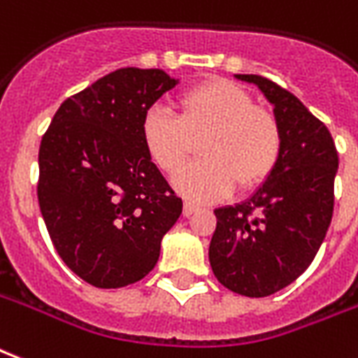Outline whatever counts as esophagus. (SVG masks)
Here are the masks:
<instances>
[{
    "label": "esophagus",
    "instance_id": "obj_1",
    "mask_svg": "<svg viewBox=\"0 0 358 358\" xmlns=\"http://www.w3.org/2000/svg\"><path fill=\"white\" fill-rule=\"evenodd\" d=\"M197 210H199V206L197 205H193V203H184V216H187V218H189L192 214L197 213Z\"/></svg>",
    "mask_w": 358,
    "mask_h": 358
}]
</instances>
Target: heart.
I'll return each mask as SVG.
<instances>
[{
	"mask_svg": "<svg viewBox=\"0 0 358 358\" xmlns=\"http://www.w3.org/2000/svg\"><path fill=\"white\" fill-rule=\"evenodd\" d=\"M178 117L152 106L142 117L140 136L148 157L163 174L178 172L201 142L203 161L180 172L174 186L184 197L210 203L227 197L233 186L248 192L277 169L282 131L273 112L227 79H208L182 92Z\"/></svg>",
	"mask_w": 358,
	"mask_h": 358,
	"instance_id": "heart-1",
	"label": "heart"
}]
</instances>
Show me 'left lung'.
Returning a JSON list of instances; mask_svg holds the SVG:
<instances>
[{"label":"left lung","instance_id":"obj_1","mask_svg":"<svg viewBox=\"0 0 358 358\" xmlns=\"http://www.w3.org/2000/svg\"><path fill=\"white\" fill-rule=\"evenodd\" d=\"M235 78L258 85L273 104L282 153L250 199L214 210L208 260L224 287L264 298L294 282L319 252L334 213L338 152L327 125L292 92L262 76Z\"/></svg>","mask_w":358,"mask_h":358}]
</instances>
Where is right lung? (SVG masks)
<instances>
[{
    "instance_id": "obj_1",
    "label": "right lung",
    "mask_w": 358,
    "mask_h": 358,
    "mask_svg": "<svg viewBox=\"0 0 358 358\" xmlns=\"http://www.w3.org/2000/svg\"><path fill=\"white\" fill-rule=\"evenodd\" d=\"M176 79L121 68L66 98L39 145L38 201L58 256L96 288L144 279L182 199L142 144L144 113Z\"/></svg>"
}]
</instances>
